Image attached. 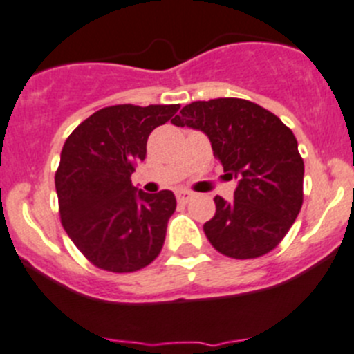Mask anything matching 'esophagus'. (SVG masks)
Wrapping results in <instances>:
<instances>
[{"label": "esophagus", "instance_id": "esophagus-1", "mask_svg": "<svg viewBox=\"0 0 354 354\" xmlns=\"http://www.w3.org/2000/svg\"><path fill=\"white\" fill-rule=\"evenodd\" d=\"M176 199H178V203H188V201L192 199V192H187V190H178Z\"/></svg>", "mask_w": 354, "mask_h": 354}]
</instances>
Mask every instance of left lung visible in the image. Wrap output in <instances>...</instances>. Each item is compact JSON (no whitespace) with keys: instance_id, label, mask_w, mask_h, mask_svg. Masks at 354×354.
<instances>
[{"instance_id":"8db88e82","label":"left lung","mask_w":354,"mask_h":354,"mask_svg":"<svg viewBox=\"0 0 354 354\" xmlns=\"http://www.w3.org/2000/svg\"><path fill=\"white\" fill-rule=\"evenodd\" d=\"M203 131L225 176L237 181L234 201L214 197L204 234L230 259H257L281 243L302 207L304 160L293 132L274 113L237 97L196 101L173 118Z\"/></svg>"}]
</instances>
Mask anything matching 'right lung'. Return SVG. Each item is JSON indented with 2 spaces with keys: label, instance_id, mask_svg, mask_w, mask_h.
<instances>
[{
  "label": "right lung",
  "instance_id": "1",
  "mask_svg": "<svg viewBox=\"0 0 354 354\" xmlns=\"http://www.w3.org/2000/svg\"><path fill=\"white\" fill-rule=\"evenodd\" d=\"M180 104H117L92 113L61 151L55 190L64 230L95 267L134 272L153 262L176 209L171 190H138L131 174L147 157L150 132Z\"/></svg>",
  "mask_w": 354,
  "mask_h": 354
}]
</instances>
